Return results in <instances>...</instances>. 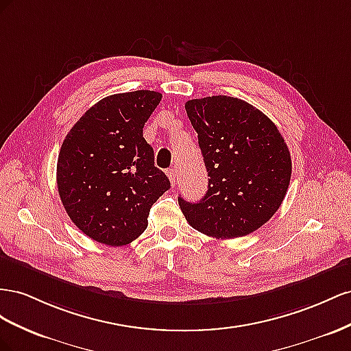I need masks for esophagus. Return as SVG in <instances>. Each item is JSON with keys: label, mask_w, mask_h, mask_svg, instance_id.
I'll return each instance as SVG.
<instances>
[{"label": "esophagus", "mask_w": 351, "mask_h": 351, "mask_svg": "<svg viewBox=\"0 0 351 351\" xmlns=\"http://www.w3.org/2000/svg\"><path fill=\"white\" fill-rule=\"evenodd\" d=\"M167 176H169V179H170V184H172V186H175V184H176V173H175V170H173V169H169V170H167Z\"/></svg>", "instance_id": "34e87169"}]
</instances>
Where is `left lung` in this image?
Returning a JSON list of instances; mask_svg holds the SVG:
<instances>
[{
  "label": "left lung",
  "mask_w": 351,
  "mask_h": 351,
  "mask_svg": "<svg viewBox=\"0 0 351 351\" xmlns=\"http://www.w3.org/2000/svg\"><path fill=\"white\" fill-rule=\"evenodd\" d=\"M185 110L210 178L198 203L178 197L186 222L216 239L254 232L276 213L291 179L282 135L258 108L235 97L189 99Z\"/></svg>",
  "instance_id": "8db88e82"
}]
</instances>
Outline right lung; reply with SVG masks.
<instances>
[{
	"instance_id": "add662e5",
	"label": "right lung",
	"mask_w": 351,
	"mask_h": 351,
	"mask_svg": "<svg viewBox=\"0 0 351 351\" xmlns=\"http://www.w3.org/2000/svg\"><path fill=\"white\" fill-rule=\"evenodd\" d=\"M160 99L162 94L145 89L106 97L77 120L60 148V198L72 222L97 243H132L170 188L143 136Z\"/></svg>"
}]
</instances>
